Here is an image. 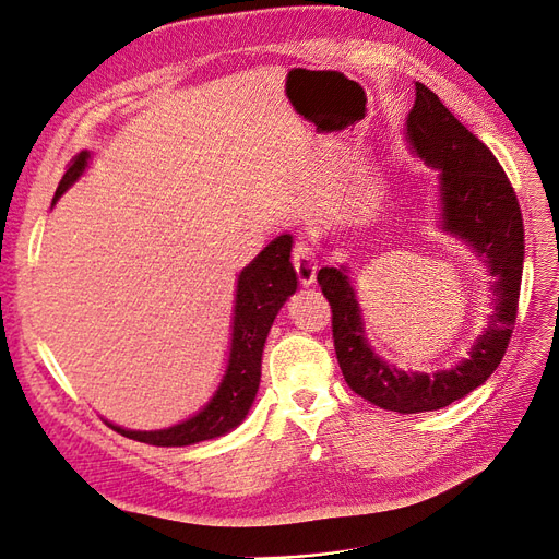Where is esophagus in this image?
I'll list each match as a JSON object with an SVG mask.
<instances>
[{"label": "esophagus", "mask_w": 559, "mask_h": 559, "mask_svg": "<svg viewBox=\"0 0 559 559\" xmlns=\"http://www.w3.org/2000/svg\"><path fill=\"white\" fill-rule=\"evenodd\" d=\"M294 265H296V273H298L302 286L314 284L319 261H317L314 248H311L309 242H305V240L296 242V248H294Z\"/></svg>", "instance_id": "1"}]
</instances>
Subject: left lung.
Instances as JSON below:
<instances>
[{
	"label": "left lung",
	"mask_w": 559,
	"mask_h": 559,
	"mask_svg": "<svg viewBox=\"0 0 559 559\" xmlns=\"http://www.w3.org/2000/svg\"><path fill=\"white\" fill-rule=\"evenodd\" d=\"M404 130L411 151L438 171V229L465 242L490 277L481 332L450 367L401 369L373 350L348 267L325 265L317 280L332 305L334 350L348 388L378 408L411 415L454 404L498 369L516 321L525 242L516 194L496 155L421 82Z\"/></svg>",
	"instance_id": "8db88e82"
}]
</instances>
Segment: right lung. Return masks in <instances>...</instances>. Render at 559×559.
Returning <instances> with one entry per match:
<instances>
[{"label": "right lung", "instance_id": "1", "mask_svg": "<svg viewBox=\"0 0 559 559\" xmlns=\"http://www.w3.org/2000/svg\"><path fill=\"white\" fill-rule=\"evenodd\" d=\"M92 151H80L69 171L63 174L55 192L52 209L59 199L69 192L80 176L92 163ZM294 236H277L263 252H259L248 265L242 267L236 280L234 317H231V342L225 373H222L215 392L206 404L186 417L183 421L171 424L165 429L138 431L123 429L119 424L107 421V427L117 433L140 440L155 448H186V444L213 440L231 433L250 415L261 383V357L280 309L298 292V275L292 261Z\"/></svg>", "mask_w": 559, "mask_h": 559}]
</instances>
